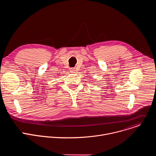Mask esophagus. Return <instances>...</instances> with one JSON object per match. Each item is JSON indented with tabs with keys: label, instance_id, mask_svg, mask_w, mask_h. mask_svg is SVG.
Masks as SVG:
<instances>
[{
	"label": "esophagus",
	"instance_id": "obj_1",
	"mask_svg": "<svg viewBox=\"0 0 156 156\" xmlns=\"http://www.w3.org/2000/svg\"><path fill=\"white\" fill-rule=\"evenodd\" d=\"M75 71H76L75 68H71V69H70V72H71L72 73H75Z\"/></svg>",
	"mask_w": 156,
	"mask_h": 156
}]
</instances>
